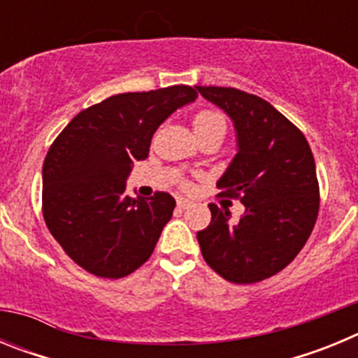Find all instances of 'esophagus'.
I'll list each match as a JSON object with an SVG mask.
<instances>
[{
	"label": "esophagus",
	"mask_w": 358,
	"mask_h": 358,
	"mask_svg": "<svg viewBox=\"0 0 358 358\" xmlns=\"http://www.w3.org/2000/svg\"><path fill=\"white\" fill-rule=\"evenodd\" d=\"M188 206H192V202L188 199H182V197H177V208H181V210H186Z\"/></svg>",
	"instance_id": "obj_1"
}]
</instances>
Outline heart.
Masks as SVG:
<instances>
[{
    "instance_id": "obj_1",
    "label": "heart",
    "mask_w": 358,
    "mask_h": 358,
    "mask_svg": "<svg viewBox=\"0 0 358 358\" xmlns=\"http://www.w3.org/2000/svg\"><path fill=\"white\" fill-rule=\"evenodd\" d=\"M194 131L195 134L210 131H222L226 132V120L224 116L213 109H202L194 116Z\"/></svg>"
}]
</instances>
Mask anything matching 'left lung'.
Masks as SVG:
<instances>
[{
	"mask_svg": "<svg viewBox=\"0 0 358 358\" xmlns=\"http://www.w3.org/2000/svg\"><path fill=\"white\" fill-rule=\"evenodd\" d=\"M197 90L235 123L238 152L217 186L245 206L233 220L227 208L210 204V226L197 233L202 258L231 283L267 280L299 255L317 220L314 154L303 132L264 98L235 87Z\"/></svg>",
	"mask_w": 358,
	"mask_h": 358,
	"instance_id": "8db88e82",
	"label": "left lung"
}]
</instances>
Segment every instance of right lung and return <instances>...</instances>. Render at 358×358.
Returning a JSON list of instances; mask_svg holds the SVG:
<instances>
[{
  "instance_id": "obj_1",
  "label": "right lung",
  "mask_w": 358,
  "mask_h": 358,
  "mask_svg": "<svg viewBox=\"0 0 358 358\" xmlns=\"http://www.w3.org/2000/svg\"><path fill=\"white\" fill-rule=\"evenodd\" d=\"M195 98L189 85L115 94L57 136L43 164V217L78 267L118 280L150 258L176 199L166 192L132 199L125 179L132 161L148 156L161 123Z\"/></svg>"
}]
</instances>
